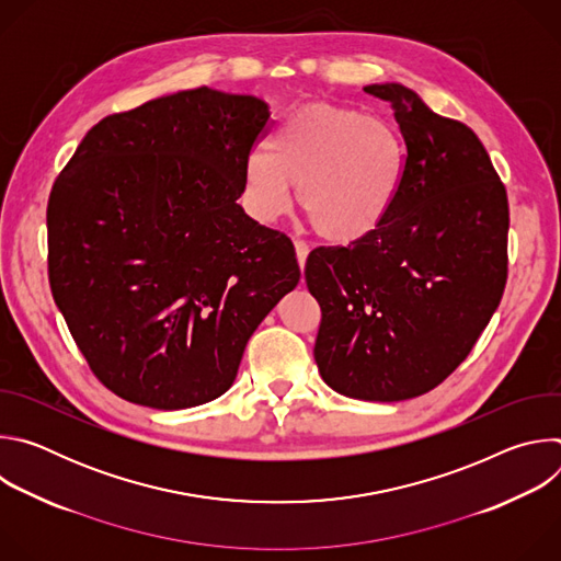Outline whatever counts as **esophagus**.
<instances>
[{
    "label": "esophagus",
    "instance_id": "34e87169",
    "mask_svg": "<svg viewBox=\"0 0 561 561\" xmlns=\"http://www.w3.org/2000/svg\"><path fill=\"white\" fill-rule=\"evenodd\" d=\"M308 251H310V247H308L306 242H301V239H297V242H295V253H297V262H299V268H304V264H306V257H308Z\"/></svg>",
    "mask_w": 561,
    "mask_h": 561
}]
</instances>
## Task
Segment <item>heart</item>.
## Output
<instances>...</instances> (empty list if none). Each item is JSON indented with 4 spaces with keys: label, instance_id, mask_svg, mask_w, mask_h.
<instances>
[{
    "label": "heart",
    "instance_id": "1",
    "mask_svg": "<svg viewBox=\"0 0 561 561\" xmlns=\"http://www.w3.org/2000/svg\"><path fill=\"white\" fill-rule=\"evenodd\" d=\"M404 178V144L377 115L335 104H308L279 119L268 152L247 159V197L262 221L297 204L329 242L346 244L375 230Z\"/></svg>",
    "mask_w": 561,
    "mask_h": 561
}]
</instances>
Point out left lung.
I'll return each instance as SVG.
<instances>
[{
	"instance_id": "1",
	"label": "left lung",
	"mask_w": 561,
	"mask_h": 561,
	"mask_svg": "<svg viewBox=\"0 0 561 561\" xmlns=\"http://www.w3.org/2000/svg\"><path fill=\"white\" fill-rule=\"evenodd\" d=\"M364 91L392 104L407 154L383 221L304 268L322 308L314 362L337 392L402 402L439 386L472 351L504 295L508 199L479 137L402 84Z\"/></svg>"
}]
</instances>
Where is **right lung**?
I'll use <instances>...</instances> for the list:
<instances>
[{
  "instance_id": "1",
  "label": "right lung",
  "mask_w": 561,
  "mask_h": 561,
  "mask_svg": "<svg viewBox=\"0 0 561 561\" xmlns=\"http://www.w3.org/2000/svg\"><path fill=\"white\" fill-rule=\"evenodd\" d=\"M268 104L208 87L95 124L57 175L48 279L95 377L180 411L224 394L299 282L290 239L237 204Z\"/></svg>"
}]
</instances>
